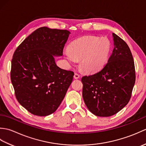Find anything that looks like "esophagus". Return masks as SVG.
Instances as JSON below:
<instances>
[{
  "label": "esophagus",
  "mask_w": 146,
  "mask_h": 146,
  "mask_svg": "<svg viewBox=\"0 0 146 146\" xmlns=\"http://www.w3.org/2000/svg\"><path fill=\"white\" fill-rule=\"evenodd\" d=\"M80 77V75H79L78 73H75V75H74V78H75V79H78Z\"/></svg>",
  "instance_id": "34e87169"
}]
</instances>
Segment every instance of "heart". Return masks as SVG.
<instances>
[{"label":"heart","instance_id":"obj_1","mask_svg":"<svg viewBox=\"0 0 146 146\" xmlns=\"http://www.w3.org/2000/svg\"><path fill=\"white\" fill-rule=\"evenodd\" d=\"M111 51V43L108 38L86 36L71 42L69 49L64 51V55L67 61L73 63L81 59L82 69L86 72L94 73L107 64Z\"/></svg>","mask_w":146,"mask_h":146}]
</instances>
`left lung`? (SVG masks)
<instances>
[{"label":"left lung","mask_w":146,"mask_h":146,"mask_svg":"<svg viewBox=\"0 0 146 146\" xmlns=\"http://www.w3.org/2000/svg\"><path fill=\"white\" fill-rule=\"evenodd\" d=\"M114 48L107 64L82 78L86 106L99 117H110L128 104L135 81L134 61L127 43L113 33Z\"/></svg>","instance_id":"8db88e82"}]
</instances>
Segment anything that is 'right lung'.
Wrapping results in <instances>:
<instances>
[{"label": "right lung", "instance_id": "right-lung-1", "mask_svg": "<svg viewBox=\"0 0 146 146\" xmlns=\"http://www.w3.org/2000/svg\"><path fill=\"white\" fill-rule=\"evenodd\" d=\"M70 31L42 27L27 36L14 52L11 79L22 106L38 116L56 110L74 73L59 68L53 56H62Z\"/></svg>", "mask_w": 146, "mask_h": 146}]
</instances>
